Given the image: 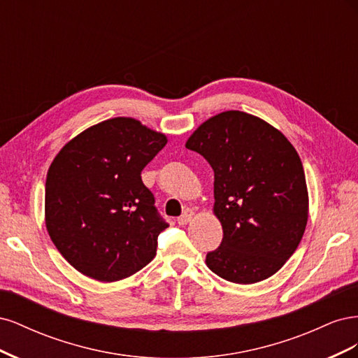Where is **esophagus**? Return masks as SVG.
<instances>
[{
	"label": "esophagus",
	"instance_id": "esophagus-1",
	"mask_svg": "<svg viewBox=\"0 0 358 358\" xmlns=\"http://www.w3.org/2000/svg\"><path fill=\"white\" fill-rule=\"evenodd\" d=\"M194 216V212L191 210V209H187L185 210V213H183L180 218H178V224L179 225H187L189 221H191V218Z\"/></svg>",
	"mask_w": 358,
	"mask_h": 358
}]
</instances>
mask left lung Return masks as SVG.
<instances>
[{
    "mask_svg": "<svg viewBox=\"0 0 358 358\" xmlns=\"http://www.w3.org/2000/svg\"><path fill=\"white\" fill-rule=\"evenodd\" d=\"M185 146L215 173L213 213L224 236L206 264L243 285L275 275L308 224L306 178L294 146L263 119L239 110L209 117Z\"/></svg>",
    "mask_w": 358,
    "mask_h": 358,
    "instance_id": "obj_1",
    "label": "left lung"
}]
</instances>
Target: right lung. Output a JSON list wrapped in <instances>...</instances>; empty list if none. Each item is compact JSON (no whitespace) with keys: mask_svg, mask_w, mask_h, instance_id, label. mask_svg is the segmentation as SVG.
Returning <instances> with one entry per match:
<instances>
[{"mask_svg":"<svg viewBox=\"0 0 358 358\" xmlns=\"http://www.w3.org/2000/svg\"><path fill=\"white\" fill-rule=\"evenodd\" d=\"M167 137L134 117H112L71 138L46 178L45 221L53 245L85 276L115 282L157 254L169 224L142 170Z\"/></svg>","mask_w":358,"mask_h":358,"instance_id":"obj_1","label":"right lung"}]
</instances>
